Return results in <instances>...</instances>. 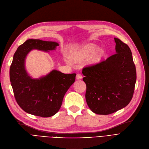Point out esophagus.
<instances>
[{
  "mask_svg": "<svg viewBox=\"0 0 149 149\" xmlns=\"http://www.w3.org/2000/svg\"><path fill=\"white\" fill-rule=\"evenodd\" d=\"M82 78V76L81 74L80 73H78L76 74V79H81Z\"/></svg>",
  "mask_w": 149,
  "mask_h": 149,
  "instance_id": "34e87169",
  "label": "esophagus"
}]
</instances>
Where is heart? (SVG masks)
Returning <instances> with one entry per match:
<instances>
[{
  "mask_svg": "<svg viewBox=\"0 0 149 149\" xmlns=\"http://www.w3.org/2000/svg\"><path fill=\"white\" fill-rule=\"evenodd\" d=\"M95 45L93 44H88L83 47L78 52L73 55V58L74 60H82V59L86 58L91 55V53L95 49ZM103 51L102 49H97L95 51L93 55V59L94 61H97L103 54Z\"/></svg>",
  "mask_w": 149,
  "mask_h": 149,
  "instance_id": "1",
  "label": "heart"
}]
</instances>
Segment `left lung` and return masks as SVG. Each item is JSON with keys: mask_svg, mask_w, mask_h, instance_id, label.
<instances>
[{"mask_svg": "<svg viewBox=\"0 0 149 149\" xmlns=\"http://www.w3.org/2000/svg\"><path fill=\"white\" fill-rule=\"evenodd\" d=\"M116 53L82 69L86 84V102L92 112L108 115L127 106L132 100L136 70L129 46L114 38Z\"/></svg>", "mask_w": 149, "mask_h": 149, "instance_id": "obj_1", "label": "left lung"}]
</instances>
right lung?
I'll use <instances>...</instances> for the list:
<instances>
[{"mask_svg":"<svg viewBox=\"0 0 149 149\" xmlns=\"http://www.w3.org/2000/svg\"><path fill=\"white\" fill-rule=\"evenodd\" d=\"M53 41L29 39L15 52L10 68V79L17 103L25 112L34 116L49 117L60 109L63 97L75 81L76 73L64 74L52 70L38 79L28 76L24 68L27 54L33 49L45 51L55 49Z\"/></svg>","mask_w":149,"mask_h":149,"instance_id":"obj_1","label":"right lung"}]
</instances>
